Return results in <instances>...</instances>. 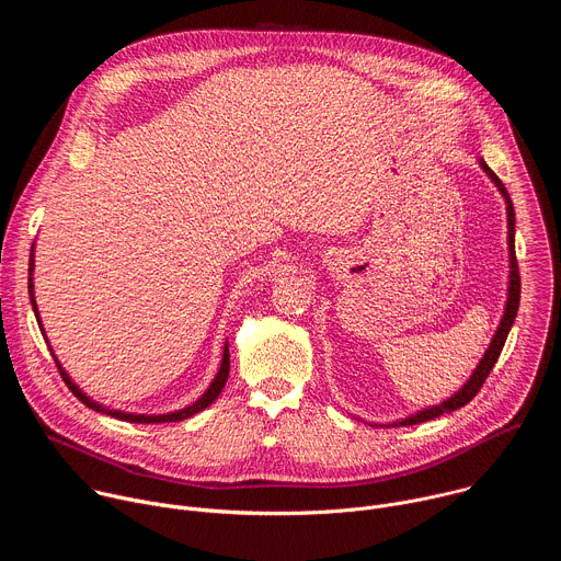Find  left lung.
I'll use <instances>...</instances> for the list:
<instances>
[{
  "mask_svg": "<svg viewBox=\"0 0 561 561\" xmlns=\"http://www.w3.org/2000/svg\"><path fill=\"white\" fill-rule=\"evenodd\" d=\"M479 164H482V169L486 171V175L495 182V186L500 188V193H502V195H504V199H506V213H508V251H511V282H508L511 286H508L506 310H504V317H502V322H500V329H497V333H495V337H493V342H491L489 351L484 353L482 362H479V366L474 368V373L470 375V379L463 383V388H461V390H457L450 399H446V402H442L439 407L424 409V411H420V413H415V415H411V417H407V420H402V422H397L399 426L422 424V422L435 420V417H439V415H444V413H453V411H457V409L466 407V404L470 402V399L479 392V388L484 386L486 377L491 375L493 366L497 364V359H500V355H502V348H504V344H506L508 331H511V327L515 324L517 308H519V293H522V284H519V268H517V257H515V208H513L511 195H508L506 186L502 184V180H500V178L489 169V164L484 162V159H479ZM397 424H392V426H397Z\"/></svg>",
  "mask_w": 561,
  "mask_h": 561,
  "instance_id": "left-lung-1",
  "label": "left lung"
}]
</instances>
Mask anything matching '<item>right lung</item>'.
I'll use <instances>...</instances> for the list:
<instances>
[{
  "label": "right lung",
  "instance_id": "obj_1",
  "mask_svg": "<svg viewBox=\"0 0 561 561\" xmlns=\"http://www.w3.org/2000/svg\"><path fill=\"white\" fill-rule=\"evenodd\" d=\"M33 253H31V275H33ZM28 295H31V304H33V310H35V317H37V322H39V312H37V304H35V295H33V277H28ZM39 329H42V322H39ZM55 357V355H53ZM55 364H57V370H59V375H61V379L66 381V386L72 390V394L79 399V402H82L84 407H89V409H93V411H98V413H104V415H111V417H115V420H124V422H133V424H164V422H182V420H186V417H193L195 413H199V411H204V409H208L215 399H217V394L221 392V388H224V383H226V379H228V370H230V357H228V344L224 346V357H221V366H219V373L215 375V379H213V383L208 386V390L197 399L195 404H191V407H186V409H182V411H175V413H169V415H133V413H122V411H111V409H106V407H102V404H98V402H93L91 397H87L82 390H79L72 381H70V377L66 375V370L61 368V364L57 362V357H55Z\"/></svg>",
  "mask_w": 561,
  "mask_h": 561
}]
</instances>
